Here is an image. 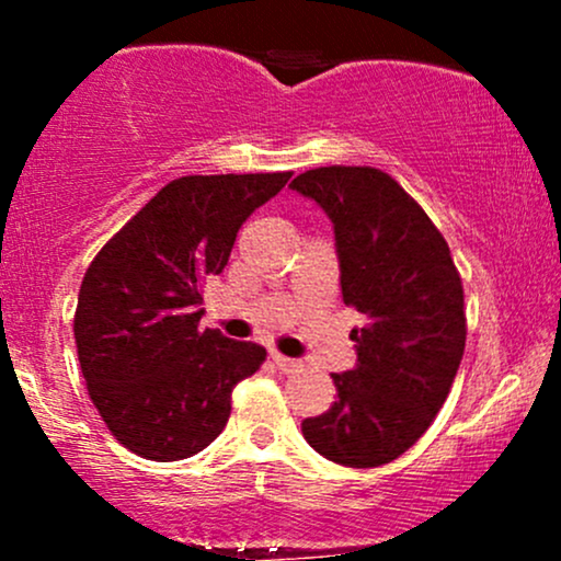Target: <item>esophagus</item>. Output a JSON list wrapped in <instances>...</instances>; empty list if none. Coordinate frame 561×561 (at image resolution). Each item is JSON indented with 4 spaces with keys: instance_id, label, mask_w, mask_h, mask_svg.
Masks as SVG:
<instances>
[{
    "instance_id": "1",
    "label": "esophagus",
    "mask_w": 561,
    "mask_h": 561,
    "mask_svg": "<svg viewBox=\"0 0 561 561\" xmlns=\"http://www.w3.org/2000/svg\"><path fill=\"white\" fill-rule=\"evenodd\" d=\"M272 362L276 364V369H282L285 375H293V371L302 369V364L298 362V358H287V356H282V353H272Z\"/></svg>"
}]
</instances>
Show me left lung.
I'll return each mask as SVG.
<instances>
[{
    "instance_id": "obj_1",
    "label": "left lung",
    "mask_w": 561,
    "mask_h": 561,
    "mask_svg": "<svg viewBox=\"0 0 561 561\" xmlns=\"http://www.w3.org/2000/svg\"><path fill=\"white\" fill-rule=\"evenodd\" d=\"M289 190L332 221L343 300L364 313L351 332L356 366L332 375L337 401L302 420V437L334 465H388L433 424L459 371L461 276L430 216L385 171L327 165Z\"/></svg>"
}]
</instances>
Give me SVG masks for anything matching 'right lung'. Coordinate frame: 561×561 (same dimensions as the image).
<instances>
[{
  "label": "right lung",
  "instance_id": "obj_1",
  "mask_svg": "<svg viewBox=\"0 0 561 561\" xmlns=\"http://www.w3.org/2000/svg\"><path fill=\"white\" fill-rule=\"evenodd\" d=\"M289 176L173 179L87 268L73 319L83 379L115 440L141 459L179 461L210 446L234 385L261 369L266 347L199 330V293Z\"/></svg>",
  "mask_w": 561,
  "mask_h": 561
}]
</instances>
